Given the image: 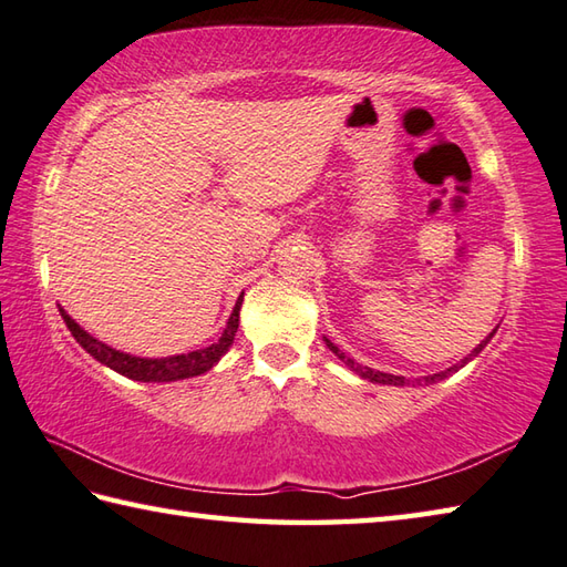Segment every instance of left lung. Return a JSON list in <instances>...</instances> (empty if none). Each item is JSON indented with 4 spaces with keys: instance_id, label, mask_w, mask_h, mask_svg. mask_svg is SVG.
Returning <instances> with one entry per match:
<instances>
[{
    "instance_id": "obj_1",
    "label": "left lung",
    "mask_w": 567,
    "mask_h": 567,
    "mask_svg": "<svg viewBox=\"0 0 567 567\" xmlns=\"http://www.w3.org/2000/svg\"><path fill=\"white\" fill-rule=\"evenodd\" d=\"M494 333H496V328H494ZM494 333H488L486 336V340H482V343H478L472 352H468V355L462 360V362H456L454 368H450V370H444V372H436V375H426L424 378V384H432V382H440V380H444V378H450L452 372H456L458 368H464L468 360H474L478 352H482L484 348H486V343L491 338H494ZM326 346L336 352L338 355V360H343L346 365L355 372V375H360L362 380H368V382H375V384H394V388H404V384H410V380L408 378H400V375H390V372H380V370H372V368H368V365H360V362H355L352 358H348L343 350H340L336 343H330V340L326 338Z\"/></svg>"
}]
</instances>
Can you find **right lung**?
Listing matches in <instances>:
<instances>
[{"label":"right lung","mask_w":567,"mask_h":567,"mask_svg":"<svg viewBox=\"0 0 567 567\" xmlns=\"http://www.w3.org/2000/svg\"><path fill=\"white\" fill-rule=\"evenodd\" d=\"M244 296H239L237 306H234V311L227 320V328H224L221 338L217 343H212L209 348H202V350H192V352H183V355H169V358H135V355H127V352L115 350L111 346L101 343V340H95L91 333H85V330L73 320L63 308L59 306L63 323L69 326L71 336L76 338V343L85 350L91 352V355L103 362V365H109L111 370L121 372V375L131 378V380H141V382H173V380H185V378H195L202 375V372L212 370L219 362V358L227 352L234 343V333H237L239 328V308H241Z\"/></svg>","instance_id":"1"}]
</instances>
